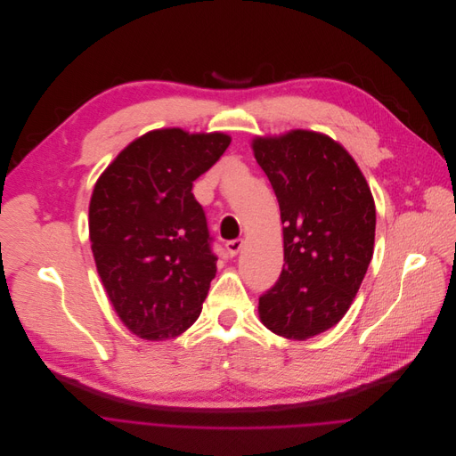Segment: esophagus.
Masks as SVG:
<instances>
[{
    "instance_id": "1",
    "label": "esophagus",
    "mask_w": 456,
    "mask_h": 456,
    "mask_svg": "<svg viewBox=\"0 0 456 456\" xmlns=\"http://www.w3.org/2000/svg\"><path fill=\"white\" fill-rule=\"evenodd\" d=\"M242 248V240L240 239H233V240H228L226 242V251L230 256H235Z\"/></svg>"
}]
</instances>
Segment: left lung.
Here are the masks:
<instances>
[{
  "label": "left lung",
  "mask_w": 456,
  "mask_h": 456,
  "mask_svg": "<svg viewBox=\"0 0 456 456\" xmlns=\"http://www.w3.org/2000/svg\"><path fill=\"white\" fill-rule=\"evenodd\" d=\"M251 147L284 224V267L258 314L271 332L302 341L334 327L365 279L374 198L352 156L325 134L297 129Z\"/></svg>",
  "instance_id": "left-lung-1"
}]
</instances>
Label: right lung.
Here are the masks:
<instances>
[{
	"label": "right lung",
	"instance_id": "right-lung-1",
	"mask_svg": "<svg viewBox=\"0 0 456 456\" xmlns=\"http://www.w3.org/2000/svg\"><path fill=\"white\" fill-rule=\"evenodd\" d=\"M223 133L151 131L104 170L89 203V240L106 293L136 336L163 341L201 314L216 277L192 183L228 149Z\"/></svg>",
	"mask_w": 456,
	"mask_h": 456
}]
</instances>
